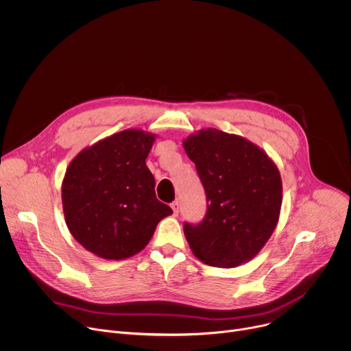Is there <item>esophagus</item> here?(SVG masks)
<instances>
[{
  "label": "esophagus",
  "instance_id": "34e87169",
  "mask_svg": "<svg viewBox=\"0 0 351 351\" xmlns=\"http://www.w3.org/2000/svg\"><path fill=\"white\" fill-rule=\"evenodd\" d=\"M171 208L173 210V214L178 215V213H179V203H178V202H173V203L171 204Z\"/></svg>",
  "mask_w": 351,
  "mask_h": 351
}]
</instances>
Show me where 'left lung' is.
Returning a JSON list of instances; mask_svg holds the SVG:
<instances>
[{
  "instance_id": "8db88e82",
  "label": "left lung",
  "mask_w": 351,
  "mask_h": 351,
  "mask_svg": "<svg viewBox=\"0 0 351 351\" xmlns=\"http://www.w3.org/2000/svg\"><path fill=\"white\" fill-rule=\"evenodd\" d=\"M207 197V214L184 222L193 254L207 265L234 268L254 258L274 233L282 179L264 149L236 134L203 129L183 141Z\"/></svg>"
}]
</instances>
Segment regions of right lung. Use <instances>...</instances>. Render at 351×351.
Wrapping results in <instances>:
<instances>
[{
	"mask_svg": "<svg viewBox=\"0 0 351 351\" xmlns=\"http://www.w3.org/2000/svg\"><path fill=\"white\" fill-rule=\"evenodd\" d=\"M156 134L128 129L82 149L62 182L66 226L87 252L106 260L129 258L171 215L156 195L145 165Z\"/></svg>",
	"mask_w": 351,
	"mask_h": 351,
	"instance_id": "add662e5",
	"label": "right lung"
}]
</instances>
